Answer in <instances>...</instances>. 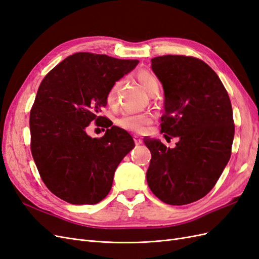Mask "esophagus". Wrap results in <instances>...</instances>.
I'll return each mask as SVG.
<instances>
[{
	"label": "esophagus",
	"instance_id": "1",
	"mask_svg": "<svg viewBox=\"0 0 259 259\" xmlns=\"http://www.w3.org/2000/svg\"><path fill=\"white\" fill-rule=\"evenodd\" d=\"M133 137H134V142H135V144H136V145L143 144V139H142V137H139L138 135H134Z\"/></svg>",
	"mask_w": 259,
	"mask_h": 259
}]
</instances>
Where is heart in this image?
Listing matches in <instances>:
<instances>
[{
  "mask_svg": "<svg viewBox=\"0 0 259 259\" xmlns=\"http://www.w3.org/2000/svg\"><path fill=\"white\" fill-rule=\"evenodd\" d=\"M137 80L139 83L144 86V89L150 94H154L159 89V82L156 76L147 69H140L136 74ZM121 86V81H116L113 83V85L108 91L106 101L108 106H114L116 103V94L119 91ZM152 122V116L150 113L148 112H125L121 116L117 117L115 120V124L117 126L127 130L131 132H136V133H142L145 131L147 125H149Z\"/></svg>",
  "mask_w": 259,
  "mask_h": 259,
  "instance_id": "obj_1",
  "label": "heart"
}]
</instances>
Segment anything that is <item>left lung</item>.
<instances>
[{
  "instance_id": "8db88e82",
  "label": "left lung",
  "mask_w": 259,
  "mask_h": 259,
  "mask_svg": "<svg viewBox=\"0 0 259 259\" xmlns=\"http://www.w3.org/2000/svg\"><path fill=\"white\" fill-rule=\"evenodd\" d=\"M151 68L164 90L159 139L146 138L151 152L147 183L156 198L169 205H186L213 189L231 155L234 137L232 107L216 72L204 61L184 55L151 59Z\"/></svg>"
}]
</instances>
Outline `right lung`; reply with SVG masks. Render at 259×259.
Segmentation results:
<instances>
[{
	"mask_svg": "<svg viewBox=\"0 0 259 259\" xmlns=\"http://www.w3.org/2000/svg\"><path fill=\"white\" fill-rule=\"evenodd\" d=\"M138 60L75 53L42 80L30 111L31 153L43 183L71 204H96L111 190L114 171L135 147L126 131L112 126L100 139L85 134L100 115L113 83Z\"/></svg>",
	"mask_w": 259,
	"mask_h": 259,
	"instance_id": "obj_1",
	"label": "right lung"
}]
</instances>
